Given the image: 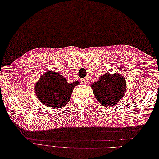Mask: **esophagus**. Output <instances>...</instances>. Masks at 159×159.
I'll return each instance as SVG.
<instances>
[{
	"mask_svg": "<svg viewBox=\"0 0 159 159\" xmlns=\"http://www.w3.org/2000/svg\"><path fill=\"white\" fill-rule=\"evenodd\" d=\"M80 82H81V83H82V84H87V82H86V79H81L80 80Z\"/></svg>",
	"mask_w": 159,
	"mask_h": 159,
	"instance_id": "34e87169",
	"label": "esophagus"
}]
</instances>
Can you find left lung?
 <instances>
[{
  "mask_svg": "<svg viewBox=\"0 0 159 159\" xmlns=\"http://www.w3.org/2000/svg\"><path fill=\"white\" fill-rule=\"evenodd\" d=\"M96 100L104 107L116 104L124 96L126 91L125 77L119 73H106L99 77L98 82L91 84Z\"/></svg>",
  "mask_w": 159,
  "mask_h": 159,
  "instance_id": "left-lung-1",
  "label": "left lung"
}]
</instances>
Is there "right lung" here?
I'll return each instance as SVG.
<instances>
[{
	"instance_id": "add662e5",
	"label": "right lung",
	"mask_w": 159,
	"mask_h": 159,
	"mask_svg": "<svg viewBox=\"0 0 159 159\" xmlns=\"http://www.w3.org/2000/svg\"><path fill=\"white\" fill-rule=\"evenodd\" d=\"M79 84L77 81L69 84L60 73L49 71L41 75L35 85V92L45 106L61 109L69 102L73 88Z\"/></svg>"
}]
</instances>
